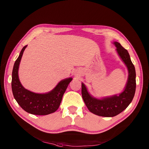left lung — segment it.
Wrapping results in <instances>:
<instances>
[{"instance_id": "obj_1", "label": "left lung", "mask_w": 149, "mask_h": 149, "mask_svg": "<svg viewBox=\"0 0 149 149\" xmlns=\"http://www.w3.org/2000/svg\"><path fill=\"white\" fill-rule=\"evenodd\" d=\"M113 44L116 51L123 62L126 65L129 77L126 87L119 95L97 99L92 97L85 85L81 83V94L84 102L89 111L97 115L112 117L118 115L126 109L134 97L136 90V72L134 64L130 60L128 51L118 42Z\"/></svg>"}]
</instances>
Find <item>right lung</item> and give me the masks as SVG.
Returning <instances> with one entry per match:
<instances>
[{
	"label": "right lung",
	"instance_id": "1",
	"mask_svg": "<svg viewBox=\"0 0 149 149\" xmlns=\"http://www.w3.org/2000/svg\"><path fill=\"white\" fill-rule=\"evenodd\" d=\"M26 46L22 48L14 65L11 81L14 97L23 110L31 114L46 115L54 113L58 109L63 95L72 79L68 78L61 80L55 88L46 93H36L26 89L19 81L18 70L23 53Z\"/></svg>",
	"mask_w": 149,
	"mask_h": 149
}]
</instances>
